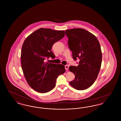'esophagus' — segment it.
<instances>
[{
	"label": "esophagus",
	"mask_w": 121,
	"mask_h": 121,
	"mask_svg": "<svg viewBox=\"0 0 121 121\" xmlns=\"http://www.w3.org/2000/svg\"><path fill=\"white\" fill-rule=\"evenodd\" d=\"M69 68V66L68 65H65V69L66 70H68Z\"/></svg>",
	"instance_id": "obj_1"
}]
</instances>
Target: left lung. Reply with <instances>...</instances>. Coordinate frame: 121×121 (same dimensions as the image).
Returning a JSON list of instances; mask_svg holds the SVG:
<instances>
[{
    "label": "left lung",
    "mask_w": 121,
    "mask_h": 121,
    "mask_svg": "<svg viewBox=\"0 0 121 121\" xmlns=\"http://www.w3.org/2000/svg\"><path fill=\"white\" fill-rule=\"evenodd\" d=\"M65 32L73 59L79 58L78 66L69 67V71L75 76L70 84L78 90L86 89L93 84L100 70L102 60L100 44L94 35L84 29H69Z\"/></svg>",
    "instance_id": "1"
}]
</instances>
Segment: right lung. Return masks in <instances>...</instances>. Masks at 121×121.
Wrapping results in <instances>:
<instances>
[{
  "label": "right lung",
  "mask_w": 121,
  "mask_h": 121,
  "mask_svg": "<svg viewBox=\"0 0 121 121\" xmlns=\"http://www.w3.org/2000/svg\"><path fill=\"white\" fill-rule=\"evenodd\" d=\"M65 35L64 30L42 28L24 41L21 53V67L27 82L35 91L49 92L55 86L58 76L65 72L63 65L45 62L47 58H55L51 51L52 46Z\"/></svg>",
  "instance_id": "right-lung-1"
}]
</instances>
